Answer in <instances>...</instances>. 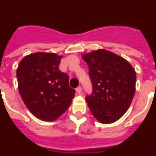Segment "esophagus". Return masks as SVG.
I'll use <instances>...</instances> for the list:
<instances>
[{
  "label": "esophagus",
  "instance_id": "1",
  "mask_svg": "<svg viewBox=\"0 0 156 156\" xmlns=\"http://www.w3.org/2000/svg\"><path fill=\"white\" fill-rule=\"evenodd\" d=\"M76 91H77V93H78V94H80L81 93H82V87H81V86L77 87V88H76Z\"/></svg>",
  "mask_w": 156,
  "mask_h": 156
}]
</instances>
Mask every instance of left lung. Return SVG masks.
<instances>
[{
	"instance_id": "8db88e82",
	"label": "left lung",
	"mask_w": 156,
	"mask_h": 156,
	"mask_svg": "<svg viewBox=\"0 0 156 156\" xmlns=\"http://www.w3.org/2000/svg\"><path fill=\"white\" fill-rule=\"evenodd\" d=\"M89 66L91 95L86 101L94 116L102 124L121 117L130 106L136 91V74L126 59L100 49L82 55Z\"/></svg>"
}]
</instances>
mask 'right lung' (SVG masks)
Here are the masks:
<instances>
[{
    "instance_id": "right-lung-1",
    "label": "right lung",
    "mask_w": 156,
    "mask_h": 156,
    "mask_svg": "<svg viewBox=\"0 0 156 156\" xmlns=\"http://www.w3.org/2000/svg\"><path fill=\"white\" fill-rule=\"evenodd\" d=\"M62 56L37 52L25 56L16 70L18 90L28 110L42 120L53 121L70 107L75 90L69 76L58 69Z\"/></svg>"
}]
</instances>
